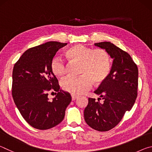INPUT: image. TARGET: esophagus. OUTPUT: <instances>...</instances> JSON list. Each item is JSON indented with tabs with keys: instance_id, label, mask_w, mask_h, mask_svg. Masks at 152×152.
Masks as SVG:
<instances>
[{
	"instance_id": "34e87169",
	"label": "esophagus",
	"mask_w": 152,
	"mask_h": 152,
	"mask_svg": "<svg viewBox=\"0 0 152 152\" xmlns=\"http://www.w3.org/2000/svg\"><path fill=\"white\" fill-rule=\"evenodd\" d=\"M71 97H72V101H74V100H76L77 98H78V96H76V95L72 94Z\"/></svg>"
}]
</instances>
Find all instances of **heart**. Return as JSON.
Wrapping results in <instances>:
<instances>
[{
    "label": "heart",
    "mask_w": 152,
    "mask_h": 152,
    "mask_svg": "<svg viewBox=\"0 0 152 152\" xmlns=\"http://www.w3.org/2000/svg\"><path fill=\"white\" fill-rule=\"evenodd\" d=\"M71 62L80 63V76H69L61 82L64 91L72 94L85 93L92 83L101 84L106 80L110 71V58L106 50L95 49L78 44L67 49L64 52ZM67 66L61 59L53 58L51 60L50 69L56 76L61 77L66 72Z\"/></svg>",
    "instance_id": "b5f03b06"
}]
</instances>
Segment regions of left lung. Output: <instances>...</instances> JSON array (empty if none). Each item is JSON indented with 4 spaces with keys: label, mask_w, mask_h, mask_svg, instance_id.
I'll use <instances>...</instances> for the list:
<instances>
[{
    "label": "left lung",
    "mask_w": 152,
    "mask_h": 152,
    "mask_svg": "<svg viewBox=\"0 0 152 152\" xmlns=\"http://www.w3.org/2000/svg\"><path fill=\"white\" fill-rule=\"evenodd\" d=\"M94 45L104 49L113 61L107 79L94 92L100 98L98 101L89 98L84 116L91 128L107 132L121 121L125 112L129 111L135 103L137 96L138 68L130 55L113 43L104 42Z\"/></svg>",
    "instance_id": "1"
}]
</instances>
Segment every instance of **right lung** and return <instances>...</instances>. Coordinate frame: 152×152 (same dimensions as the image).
<instances>
[{"mask_svg":"<svg viewBox=\"0 0 152 152\" xmlns=\"http://www.w3.org/2000/svg\"><path fill=\"white\" fill-rule=\"evenodd\" d=\"M67 43L48 42L29 49L23 53L12 70V95L24 119L33 127L45 130L62 121L72 98L60 89L58 80L50 69L59 49ZM56 96L50 101L47 92Z\"/></svg>","mask_w":152,"mask_h":152,"instance_id":"add662e5","label":"right lung"}]
</instances>
